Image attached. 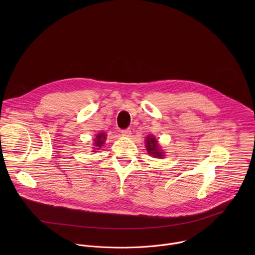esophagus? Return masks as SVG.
Here are the masks:
<instances>
[{
  "label": "esophagus",
  "mask_w": 255,
  "mask_h": 255,
  "mask_svg": "<svg viewBox=\"0 0 255 255\" xmlns=\"http://www.w3.org/2000/svg\"><path fill=\"white\" fill-rule=\"evenodd\" d=\"M121 133H122V135L123 136H125V137H129L130 135H131V130L128 128V129H124V130H122L121 131Z\"/></svg>",
  "instance_id": "1"
}]
</instances>
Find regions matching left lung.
I'll use <instances>...</instances> for the list:
<instances>
[{
	"mask_svg": "<svg viewBox=\"0 0 255 255\" xmlns=\"http://www.w3.org/2000/svg\"><path fill=\"white\" fill-rule=\"evenodd\" d=\"M157 142L158 141L156 140V138H154L152 135H149L146 137V140H145V144H146L145 146H146V150L150 155H152L153 157L162 158L164 154L162 150L159 148Z\"/></svg>",
	"mask_w": 255,
	"mask_h": 255,
	"instance_id": "left-lung-1",
	"label": "left lung"
}]
</instances>
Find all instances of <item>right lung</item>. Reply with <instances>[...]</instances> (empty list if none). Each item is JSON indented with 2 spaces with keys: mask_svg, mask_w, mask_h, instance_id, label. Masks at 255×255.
Segmentation results:
<instances>
[{
  "mask_svg": "<svg viewBox=\"0 0 255 255\" xmlns=\"http://www.w3.org/2000/svg\"><path fill=\"white\" fill-rule=\"evenodd\" d=\"M105 139H106V134L105 133H99L96 138H95V146L97 147L96 149H100V147H102L104 143H105ZM95 151V150H94Z\"/></svg>",
  "mask_w": 255,
  "mask_h": 255,
  "instance_id": "1",
  "label": "right lung"
}]
</instances>
